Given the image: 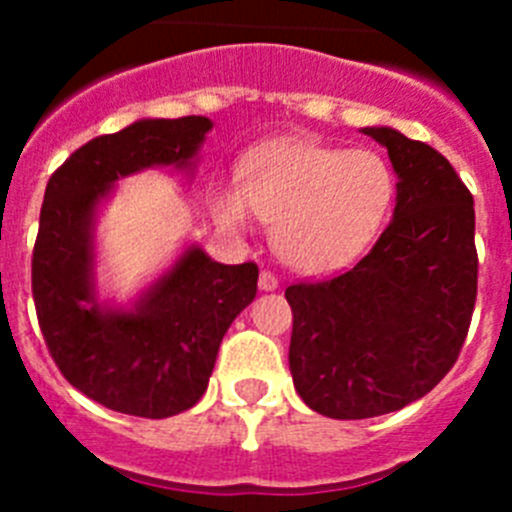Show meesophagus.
<instances>
[{"label":"esophagus","mask_w":512,"mask_h":512,"mask_svg":"<svg viewBox=\"0 0 512 512\" xmlns=\"http://www.w3.org/2000/svg\"><path fill=\"white\" fill-rule=\"evenodd\" d=\"M279 287V279L271 271H261L259 274V289L261 292H274Z\"/></svg>","instance_id":"esophagus-1"}]
</instances>
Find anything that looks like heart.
I'll use <instances>...</instances> for the list:
<instances>
[{"mask_svg": "<svg viewBox=\"0 0 512 512\" xmlns=\"http://www.w3.org/2000/svg\"><path fill=\"white\" fill-rule=\"evenodd\" d=\"M241 187H217L220 223L251 230L256 215L274 223L279 259L297 271L325 274L348 264L382 230L395 205V171L372 148L318 140H266L238 164Z\"/></svg>", "mask_w": 512, "mask_h": 512, "instance_id": "obj_1", "label": "heart"}]
</instances>
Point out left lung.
<instances>
[{"label": "left lung", "mask_w": 512, "mask_h": 512, "mask_svg": "<svg viewBox=\"0 0 512 512\" xmlns=\"http://www.w3.org/2000/svg\"><path fill=\"white\" fill-rule=\"evenodd\" d=\"M397 174L395 212L354 269L287 287L289 372L325 418L395 413L436 387L477 300L474 200L454 166L392 128H364Z\"/></svg>", "instance_id": "1"}]
</instances>
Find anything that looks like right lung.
<instances>
[{
    "instance_id": "obj_1",
    "label": "right lung",
    "mask_w": 512,
    "mask_h": 512,
    "mask_svg": "<svg viewBox=\"0 0 512 512\" xmlns=\"http://www.w3.org/2000/svg\"><path fill=\"white\" fill-rule=\"evenodd\" d=\"M210 117L135 120L71 153L48 179L33 251L38 323L61 374L104 408L171 418L200 400L217 348L256 297L259 266L217 264L189 243L130 305L99 300L97 212L153 166L194 174Z\"/></svg>"
}]
</instances>
